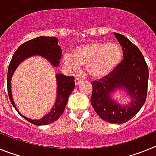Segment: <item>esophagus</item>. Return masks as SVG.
<instances>
[{"label": "esophagus", "instance_id": "34e87169", "mask_svg": "<svg viewBox=\"0 0 156 156\" xmlns=\"http://www.w3.org/2000/svg\"><path fill=\"white\" fill-rule=\"evenodd\" d=\"M82 81V79L81 78H79V77H76L75 79V84L76 85H78Z\"/></svg>", "mask_w": 156, "mask_h": 156}]
</instances>
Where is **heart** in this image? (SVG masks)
Wrapping results in <instances>:
<instances>
[{
    "label": "heart",
    "instance_id": "b5f03b06",
    "mask_svg": "<svg viewBox=\"0 0 156 156\" xmlns=\"http://www.w3.org/2000/svg\"><path fill=\"white\" fill-rule=\"evenodd\" d=\"M122 58L121 47L115 43L90 42L78 46L71 56L65 58V64L75 68L85 66L94 79H102L111 74Z\"/></svg>",
    "mask_w": 156,
    "mask_h": 156
}]
</instances>
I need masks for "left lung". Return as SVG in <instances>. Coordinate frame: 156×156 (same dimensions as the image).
Masks as SVG:
<instances>
[{
    "mask_svg": "<svg viewBox=\"0 0 156 156\" xmlns=\"http://www.w3.org/2000/svg\"><path fill=\"white\" fill-rule=\"evenodd\" d=\"M114 35L122 48L123 59L111 74L91 82L90 103L103 120L121 124L133 118L144 105L149 75L148 65L139 48L125 36L117 33ZM119 88L130 95V104L120 106L112 100L111 93Z\"/></svg>",
    "mask_w": 156,
    "mask_h": 156,
    "instance_id": "left-lung-1",
    "label": "left lung"
}]
</instances>
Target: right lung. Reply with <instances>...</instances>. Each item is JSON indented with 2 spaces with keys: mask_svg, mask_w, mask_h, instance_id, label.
Wrapping results in <instances>:
<instances>
[{
  "mask_svg": "<svg viewBox=\"0 0 156 156\" xmlns=\"http://www.w3.org/2000/svg\"><path fill=\"white\" fill-rule=\"evenodd\" d=\"M58 40L55 37H39L34 39L25 42L19 47L16 52L14 53L12 58L8 66V76H7V85H8V97L10 98L13 107L20 115L27 119L28 122L37 126L47 125L55 122L58 119L63 113L66 103L68 101L69 96L75 88L74 76H66L63 74H57V98L55 105L51 108L49 113L40 119H28L27 117L22 115L16 108L13 101L11 89V80L15 70L17 69L19 65L27 58L33 55H40L45 58L51 63L55 67L59 65V62L62 58V49L58 44Z\"/></svg>",
  "mask_w": 156,
  "mask_h": 156,
  "instance_id": "1",
  "label": "right lung"
}]
</instances>
